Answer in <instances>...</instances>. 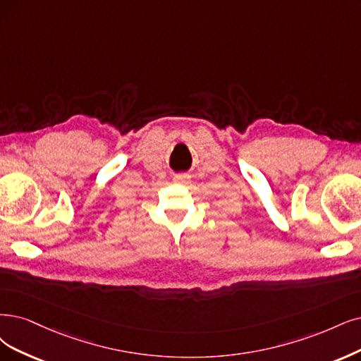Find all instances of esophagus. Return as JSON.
Listing matches in <instances>:
<instances>
[{
    "label": "esophagus",
    "instance_id": "obj_1",
    "mask_svg": "<svg viewBox=\"0 0 361 361\" xmlns=\"http://www.w3.org/2000/svg\"><path fill=\"white\" fill-rule=\"evenodd\" d=\"M173 180H176L177 183H185V181H189V177L188 176H178V177H176Z\"/></svg>",
    "mask_w": 361,
    "mask_h": 361
}]
</instances>
